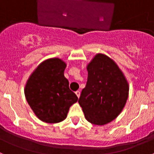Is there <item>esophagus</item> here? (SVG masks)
I'll list each match as a JSON object with an SVG mask.
<instances>
[{"mask_svg":"<svg viewBox=\"0 0 154 154\" xmlns=\"http://www.w3.org/2000/svg\"><path fill=\"white\" fill-rule=\"evenodd\" d=\"M75 94H76V96H78V98H79V96H80V92H79V91H76Z\"/></svg>","mask_w":154,"mask_h":154,"instance_id":"esophagus-1","label":"esophagus"}]
</instances>
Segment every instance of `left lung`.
Masks as SVG:
<instances>
[{"mask_svg":"<svg viewBox=\"0 0 154 154\" xmlns=\"http://www.w3.org/2000/svg\"><path fill=\"white\" fill-rule=\"evenodd\" d=\"M87 71V83L79 103L89 123L103 126L122 112L129 96V84L116 62L103 54L92 58Z\"/></svg>","mask_w":154,"mask_h":154,"instance_id":"1","label":"left lung"}]
</instances>
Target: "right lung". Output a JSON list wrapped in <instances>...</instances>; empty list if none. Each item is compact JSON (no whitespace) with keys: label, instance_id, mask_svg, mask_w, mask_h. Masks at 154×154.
I'll use <instances>...</instances> for the list:
<instances>
[{"label":"right lung","instance_id":"obj_1","mask_svg":"<svg viewBox=\"0 0 154 154\" xmlns=\"http://www.w3.org/2000/svg\"><path fill=\"white\" fill-rule=\"evenodd\" d=\"M65 67L66 64L60 58H49L42 62L27 81L24 88L27 102L37 117L43 122H62L67 116L71 106L78 101L64 76Z\"/></svg>","mask_w":154,"mask_h":154}]
</instances>
